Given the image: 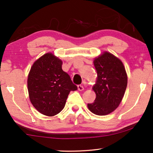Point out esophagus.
<instances>
[{
    "label": "esophagus",
    "mask_w": 153,
    "mask_h": 153,
    "mask_svg": "<svg viewBox=\"0 0 153 153\" xmlns=\"http://www.w3.org/2000/svg\"><path fill=\"white\" fill-rule=\"evenodd\" d=\"M78 90H79V91H83V90H84L83 86L81 85H78Z\"/></svg>",
    "instance_id": "34e87169"
}]
</instances>
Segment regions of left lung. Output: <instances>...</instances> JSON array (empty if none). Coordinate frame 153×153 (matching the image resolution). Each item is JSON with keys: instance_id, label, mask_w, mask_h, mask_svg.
I'll use <instances>...</instances> for the list:
<instances>
[{"instance_id": "obj_1", "label": "left lung", "mask_w": 153, "mask_h": 153, "mask_svg": "<svg viewBox=\"0 0 153 153\" xmlns=\"http://www.w3.org/2000/svg\"><path fill=\"white\" fill-rule=\"evenodd\" d=\"M97 80L93 90L96 99L88 107L92 113L106 115L113 112L122 100L128 83L122 62L114 55L104 52L94 60Z\"/></svg>"}]
</instances>
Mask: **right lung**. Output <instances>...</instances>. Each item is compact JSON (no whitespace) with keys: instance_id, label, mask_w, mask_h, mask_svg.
<instances>
[{"instance_id":"1","label":"right lung","mask_w":153,"mask_h":153,"mask_svg":"<svg viewBox=\"0 0 153 153\" xmlns=\"http://www.w3.org/2000/svg\"><path fill=\"white\" fill-rule=\"evenodd\" d=\"M31 103L41 114L54 116L65 107L70 91L77 90L70 75L62 70V61L51 53L34 62L27 79Z\"/></svg>"}]
</instances>
